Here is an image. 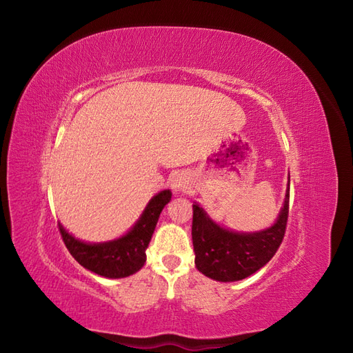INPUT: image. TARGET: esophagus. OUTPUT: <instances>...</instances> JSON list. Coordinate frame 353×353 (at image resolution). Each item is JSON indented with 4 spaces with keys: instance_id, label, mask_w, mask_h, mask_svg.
<instances>
[{
    "instance_id": "34e87169",
    "label": "esophagus",
    "mask_w": 353,
    "mask_h": 353,
    "mask_svg": "<svg viewBox=\"0 0 353 353\" xmlns=\"http://www.w3.org/2000/svg\"><path fill=\"white\" fill-rule=\"evenodd\" d=\"M190 183H188V178L184 174H179L176 172L172 179H170V187L175 191V193H184V191L188 188Z\"/></svg>"
}]
</instances>
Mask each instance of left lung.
Instances as JSON below:
<instances>
[{
  "label": "left lung",
  "instance_id": "8db88e82",
  "mask_svg": "<svg viewBox=\"0 0 353 353\" xmlns=\"http://www.w3.org/2000/svg\"><path fill=\"white\" fill-rule=\"evenodd\" d=\"M290 175L281 210L271 227L241 232L213 221L197 201L193 205V245L196 268L209 279L232 283L248 279L268 263L283 241L288 216Z\"/></svg>",
  "mask_w": 353,
  "mask_h": 353
}]
</instances>
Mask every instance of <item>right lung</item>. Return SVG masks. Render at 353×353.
<instances>
[{"mask_svg": "<svg viewBox=\"0 0 353 353\" xmlns=\"http://www.w3.org/2000/svg\"><path fill=\"white\" fill-rule=\"evenodd\" d=\"M170 190H163L153 196L131 230L110 241L88 243L79 240L60 222L59 230L68 250L85 270L104 279H125L144 266L145 250L150 244L160 213L170 201Z\"/></svg>", "mask_w": 353, "mask_h": 353, "instance_id": "right-lung-1", "label": "right lung"}]
</instances>
